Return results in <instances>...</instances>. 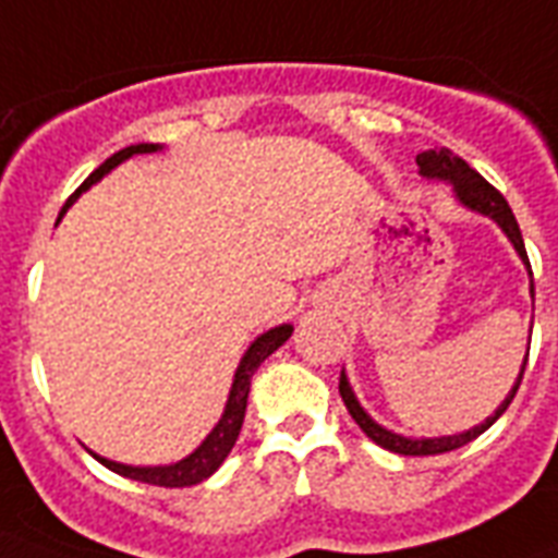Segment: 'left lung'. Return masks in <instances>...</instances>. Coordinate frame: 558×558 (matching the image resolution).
Listing matches in <instances>:
<instances>
[{
	"mask_svg": "<svg viewBox=\"0 0 558 558\" xmlns=\"http://www.w3.org/2000/svg\"><path fill=\"white\" fill-rule=\"evenodd\" d=\"M416 162H418V171H422L425 177H436V180H448V183H454L457 197H460V203H465L469 209L481 211V215H489V218L498 220L500 230L507 232V239L515 244L518 256L524 258V265L530 267V258H526L524 239H521V230H518L515 215H512V209H509L507 197H504V194L489 183V180H483V177L477 174L465 159L454 157V150H448V148L422 150V154L416 157ZM530 276H533V270H530ZM530 293H535L533 284H530ZM526 355H530V352H526ZM524 369H526V357H524V366H521V375H518L515 387H512V392L504 399V404L495 410V416H489L483 425L472 427V430H465V434L439 436V439H408V436H399V434H392V430H384L381 425H375L373 418L364 413V408L357 404L355 392H352V387H349L347 375L343 373H340V399H343V404H347L349 416L357 422V427H361V430H364L375 445H381V448H387V451H392V454H404V457L445 454V451H454V448H463L465 442L477 439L483 430H489V427L504 416V410L509 408V401L515 399L518 387H521Z\"/></svg>",
	"mask_w": 558,
	"mask_h": 558,
	"instance_id": "8db88e82",
	"label": "left lung"
}]
</instances>
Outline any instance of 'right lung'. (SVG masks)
Returning a JSON list of instances; mask_svg holds the SVG:
<instances>
[{
    "label": "right lung",
    "mask_w": 558,
    "mask_h": 558,
    "mask_svg": "<svg viewBox=\"0 0 558 558\" xmlns=\"http://www.w3.org/2000/svg\"><path fill=\"white\" fill-rule=\"evenodd\" d=\"M150 150H157V145H131V148H122L110 159H104L101 166L95 168L93 174L86 177L84 183H81V189H77V192L69 197L66 206L75 201L77 194L86 192V189H89L95 180H101V177L107 174L110 168H116L119 162H124L128 157H133V154H150ZM66 206H63V211H66ZM63 211H60V215H63ZM291 331H293L291 326L270 328V331H265L262 338H256V343L247 349V355L241 357V366H239V373H235V381H232V392H230V401H227V410H223V416H220V422L215 425V430H211V434L203 439V445L197 448V451H194V454H189L185 460H180V463H174V465H157V469H133V465L113 463V460H104V457H98V454H93V457L101 465H107L110 472L122 474V477H131V481L148 483V486L183 489V486H194V483L206 481L209 474L218 472V465L227 460V454L232 451V445H235V439H239L241 422H244V410H247L250 378H253V373H256L258 366H262V361H265L267 355H274L276 349L282 347L284 340L291 338Z\"/></svg>",
    "instance_id": "right-lung-1"
}]
</instances>
